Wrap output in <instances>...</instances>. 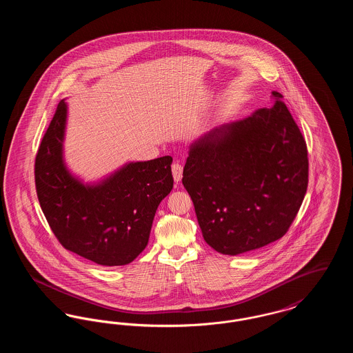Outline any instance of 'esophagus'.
Wrapping results in <instances>:
<instances>
[{
  "label": "esophagus",
  "mask_w": 353,
  "mask_h": 353,
  "mask_svg": "<svg viewBox=\"0 0 353 353\" xmlns=\"http://www.w3.org/2000/svg\"><path fill=\"white\" fill-rule=\"evenodd\" d=\"M172 173H173L174 183L179 184V183L181 181V179H183V167H181V164L174 163V164L172 165Z\"/></svg>",
  "instance_id": "1"
}]
</instances>
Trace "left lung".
Returning a JSON list of instances; mask_svg holds the SVG:
<instances>
[{
    "label": "left lung",
    "mask_w": 353,
    "mask_h": 353,
    "mask_svg": "<svg viewBox=\"0 0 353 353\" xmlns=\"http://www.w3.org/2000/svg\"><path fill=\"white\" fill-rule=\"evenodd\" d=\"M252 117L222 124L189 147L183 184L205 242L238 255L282 238L308 184L307 145L283 97Z\"/></svg>",
    "instance_id": "left-lung-1"
}]
</instances>
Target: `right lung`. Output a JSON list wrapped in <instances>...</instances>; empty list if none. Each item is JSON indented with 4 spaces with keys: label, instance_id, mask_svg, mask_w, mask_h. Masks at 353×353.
Returning a JSON list of instances; mask_svg holds the SVG:
<instances>
[{
    "label": "right lung",
    "instance_id": "right-lung-1",
    "mask_svg": "<svg viewBox=\"0 0 353 353\" xmlns=\"http://www.w3.org/2000/svg\"><path fill=\"white\" fill-rule=\"evenodd\" d=\"M68 114L63 99L35 157L42 212L65 249L101 266L128 265L148 245L157 206L173 188L172 157L125 163L84 183L65 161Z\"/></svg>",
    "mask_w": 353,
    "mask_h": 353
}]
</instances>
